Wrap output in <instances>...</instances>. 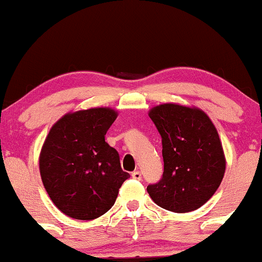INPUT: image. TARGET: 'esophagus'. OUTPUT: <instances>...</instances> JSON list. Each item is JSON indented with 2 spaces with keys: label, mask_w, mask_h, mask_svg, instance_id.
Returning a JSON list of instances; mask_svg holds the SVG:
<instances>
[{
  "label": "esophagus",
  "mask_w": 262,
  "mask_h": 262,
  "mask_svg": "<svg viewBox=\"0 0 262 262\" xmlns=\"http://www.w3.org/2000/svg\"><path fill=\"white\" fill-rule=\"evenodd\" d=\"M132 177L135 180H141V172L140 171H134V172H132Z\"/></svg>",
  "instance_id": "obj_1"
}]
</instances>
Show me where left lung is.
Returning <instances> with one entry per match:
<instances>
[{"label": "left lung", "instance_id": "1", "mask_svg": "<svg viewBox=\"0 0 262 262\" xmlns=\"http://www.w3.org/2000/svg\"><path fill=\"white\" fill-rule=\"evenodd\" d=\"M149 117L161 135L164 173L146 191L171 212L198 209L214 194L225 172L217 129L201 110L173 103L154 107Z\"/></svg>", "mask_w": 262, "mask_h": 262}]
</instances>
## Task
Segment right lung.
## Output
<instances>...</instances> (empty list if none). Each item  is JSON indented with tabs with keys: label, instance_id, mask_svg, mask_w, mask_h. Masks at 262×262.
<instances>
[{
	"label": "right lung",
	"instance_id": "add662e5",
	"mask_svg": "<svg viewBox=\"0 0 262 262\" xmlns=\"http://www.w3.org/2000/svg\"><path fill=\"white\" fill-rule=\"evenodd\" d=\"M116 118L111 108L65 114L45 139L39 159L41 181L50 200L69 217H101L130 177L122 170L118 151L104 141Z\"/></svg>",
	"mask_w": 262,
	"mask_h": 262
}]
</instances>
